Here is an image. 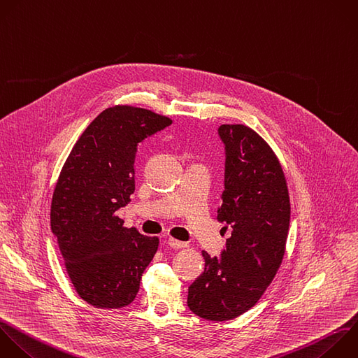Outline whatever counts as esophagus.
<instances>
[{"mask_svg": "<svg viewBox=\"0 0 358 358\" xmlns=\"http://www.w3.org/2000/svg\"><path fill=\"white\" fill-rule=\"evenodd\" d=\"M168 243H169V246L173 248V249H182V248L186 246V242L178 241V239H175V238H168Z\"/></svg>", "mask_w": 358, "mask_h": 358, "instance_id": "obj_1", "label": "esophagus"}]
</instances>
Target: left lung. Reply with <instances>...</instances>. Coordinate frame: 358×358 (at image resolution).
<instances>
[{
	"label": "left lung",
	"mask_w": 358,
	"mask_h": 358,
	"mask_svg": "<svg viewBox=\"0 0 358 358\" xmlns=\"http://www.w3.org/2000/svg\"><path fill=\"white\" fill-rule=\"evenodd\" d=\"M225 173L218 221L231 228L221 256L203 250L204 271L189 287L187 306L207 320H231L249 310L273 281L289 228V197L268 144L243 124H222Z\"/></svg>",
	"instance_id": "8db88e82"
}]
</instances>
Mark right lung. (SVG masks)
Listing matches in <instances>:
<instances>
[{
  "label": "right lung",
  "mask_w": 358,
  "mask_h": 358,
  "mask_svg": "<svg viewBox=\"0 0 358 358\" xmlns=\"http://www.w3.org/2000/svg\"><path fill=\"white\" fill-rule=\"evenodd\" d=\"M169 117L133 106L103 110L73 147L55 187L50 224L77 294L95 308L129 305L159 239L116 215L134 193L140 143Z\"/></svg>",
  "instance_id": "add662e5"
}]
</instances>
